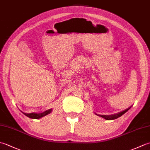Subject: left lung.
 <instances>
[{
	"label": "left lung",
	"mask_w": 150,
	"mask_h": 150,
	"mask_svg": "<svg viewBox=\"0 0 150 150\" xmlns=\"http://www.w3.org/2000/svg\"><path fill=\"white\" fill-rule=\"evenodd\" d=\"M129 109H127L125 111H122V112H119L118 113H116V114H113V115H98L97 113H95V115H97V116H99V117H101L104 118V119L106 120H114V119H117V118H119L120 117H121L122 115L123 114L125 113L126 111H128V110Z\"/></svg>",
	"instance_id": "obj_1"
}]
</instances>
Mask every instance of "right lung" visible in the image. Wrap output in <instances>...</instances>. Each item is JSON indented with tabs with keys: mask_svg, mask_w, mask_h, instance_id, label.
Listing matches in <instances>:
<instances>
[{
	"mask_svg": "<svg viewBox=\"0 0 150 150\" xmlns=\"http://www.w3.org/2000/svg\"><path fill=\"white\" fill-rule=\"evenodd\" d=\"M52 109H50V110H47L45 111H44L42 113H24V112H22L25 115L27 116L28 117L31 118V119H40V118H42L44 116L50 114V113H52Z\"/></svg>",
	"mask_w": 150,
	"mask_h": 150,
	"instance_id": "1",
	"label": "right lung"
}]
</instances>
